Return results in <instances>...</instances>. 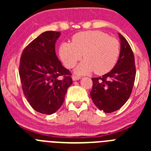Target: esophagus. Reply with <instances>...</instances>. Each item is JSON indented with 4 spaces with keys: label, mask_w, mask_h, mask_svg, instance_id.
<instances>
[{
    "label": "esophagus",
    "mask_w": 151,
    "mask_h": 151,
    "mask_svg": "<svg viewBox=\"0 0 151 151\" xmlns=\"http://www.w3.org/2000/svg\"><path fill=\"white\" fill-rule=\"evenodd\" d=\"M72 78H73V81H78V80H79L80 78H81V77L77 76H72Z\"/></svg>",
    "instance_id": "obj_1"
}]
</instances>
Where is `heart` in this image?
I'll return each mask as SVG.
<instances>
[{
	"mask_svg": "<svg viewBox=\"0 0 151 151\" xmlns=\"http://www.w3.org/2000/svg\"><path fill=\"white\" fill-rule=\"evenodd\" d=\"M60 59L66 68H73L83 57L84 60L76 68L78 75L94 71L98 75L110 72L116 65L119 54V44L116 38L99 31L77 33L71 43L63 42L58 50Z\"/></svg>",
	"mask_w": 151,
	"mask_h": 151,
	"instance_id": "heart-1",
	"label": "heart"
}]
</instances>
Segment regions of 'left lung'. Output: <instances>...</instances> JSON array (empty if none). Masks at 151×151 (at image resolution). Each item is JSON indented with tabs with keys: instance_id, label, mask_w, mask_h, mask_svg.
Wrapping results in <instances>:
<instances>
[{
	"instance_id": "left-lung-1",
	"label": "left lung",
	"mask_w": 151,
	"mask_h": 151,
	"mask_svg": "<svg viewBox=\"0 0 151 151\" xmlns=\"http://www.w3.org/2000/svg\"><path fill=\"white\" fill-rule=\"evenodd\" d=\"M120 53L111 71L99 78H92V101L99 110L112 113L120 109L129 98L135 78L134 54L127 40L119 33Z\"/></svg>"
}]
</instances>
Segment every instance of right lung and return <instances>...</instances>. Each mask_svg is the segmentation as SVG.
Returning <instances> with one entry per match:
<instances>
[{
  "label": "right lung",
  "instance_id": "add662e5",
  "mask_svg": "<svg viewBox=\"0 0 151 151\" xmlns=\"http://www.w3.org/2000/svg\"><path fill=\"white\" fill-rule=\"evenodd\" d=\"M60 33L47 31L24 49L19 76L22 90L31 106L43 114L55 113L73 84L71 73L62 66L55 52Z\"/></svg>",
  "mask_w": 151,
  "mask_h": 151
}]
</instances>
